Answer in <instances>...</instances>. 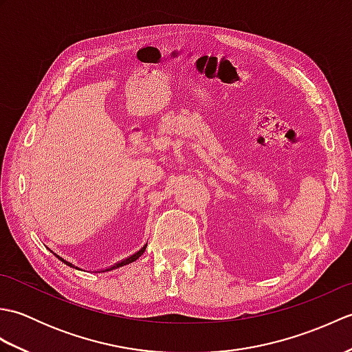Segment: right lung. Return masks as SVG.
Listing matches in <instances>:
<instances>
[{"label": "right lung", "mask_w": 352, "mask_h": 352, "mask_svg": "<svg viewBox=\"0 0 352 352\" xmlns=\"http://www.w3.org/2000/svg\"><path fill=\"white\" fill-rule=\"evenodd\" d=\"M145 248H146V246H144V248H142L140 251H138L136 254H133V256L131 257H129V258H125V260H122V261H119V263H116L113 267H110V269H107V271H111V269H116V267H121V266H124V265H129V263H133V261H136L140 256H142V254H144L145 252ZM56 257L57 258H60L62 261H63V263H66V265H68V266H71V267H76V266H74L72 263H69V261H66V260H63L62 257H58L57 256V254H56Z\"/></svg>", "instance_id": "add662e5"}]
</instances>
